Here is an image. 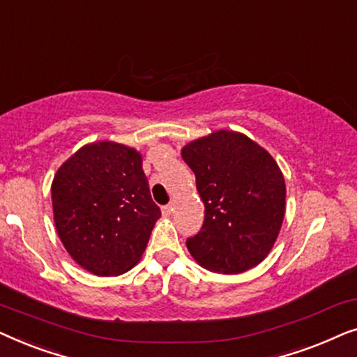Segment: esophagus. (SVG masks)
<instances>
[{
  "label": "esophagus",
  "instance_id": "obj_1",
  "mask_svg": "<svg viewBox=\"0 0 357 357\" xmlns=\"http://www.w3.org/2000/svg\"><path fill=\"white\" fill-rule=\"evenodd\" d=\"M174 211V206L172 204H167V206H164L162 208V213H164V216H170V213Z\"/></svg>",
  "mask_w": 357,
  "mask_h": 357
}]
</instances>
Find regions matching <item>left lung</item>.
<instances>
[{
    "instance_id": "8db88e82",
    "label": "left lung",
    "mask_w": 357,
    "mask_h": 357,
    "mask_svg": "<svg viewBox=\"0 0 357 357\" xmlns=\"http://www.w3.org/2000/svg\"><path fill=\"white\" fill-rule=\"evenodd\" d=\"M204 204L202 231L187 241L199 266L238 275L265 260L286 213L280 165L247 135L216 130L182 148Z\"/></svg>"
}]
</instances>
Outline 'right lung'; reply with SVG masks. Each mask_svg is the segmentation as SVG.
<instances>
[{"label": "right lung", "mask_w": 357, "mask_h": 357, "mask_svg": "<svg viewBox=\"0 0 357 357\" xmlns=\"http://www.w3.org/2000/svg\"><path fill=\"white\" fill-rule=\"evenodd\" d=\"M58 237L81 268L119 276L141 260L160 218L143 170V155L102 139L71 154L52 182Z\"/></svg>", "instance_id": "1"}]
</instances>
